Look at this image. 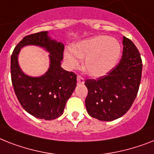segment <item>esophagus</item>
Instances as JSON below:
<instances>
[{"instance_id": "1", "label": "esophagus", "mask_w": 154, "mask_h": 154, "mask_svg": "<svg viewBox=\"0 0 154 154\" xmlns=\"http://www.w3.org/2000/svg\"><path fill=\"white\" fill-rule=\"evenodd\" d=\"M77 82L79 84H84L85 83V80L82 77H81V75H78L77 77Z\"/></svg>"}]
</instances>
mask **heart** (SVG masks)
<instances>
[{"label":"heart","instance_id":"obj_1","mask_svg":"<svg viewBox=\"0 0 154 154\" xmlns=\"http://www.w3.org/2000/svg\"><path fill=\"white\" fill-rule=\"evenodd\" d=\"M65 51L64 58L69 67L76 68L84 59V69L92 77H102L116 66L121 54L118 41L107 35H97L77 42Z\"/></svg>","mask_w":154,"mask_h":154}]
</instances>
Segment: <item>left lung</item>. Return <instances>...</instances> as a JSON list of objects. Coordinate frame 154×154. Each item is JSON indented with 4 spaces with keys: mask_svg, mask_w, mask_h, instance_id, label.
Returning a JSON list of instances; mask_svg holds the SVG:
<instances>
[{
    "mask_svg": "<svg viewBox=\"0 0 154 154\" xmlns=\"http://www.w3.org/2000/svg\"><path fill=\"white\" fill-rule=\"evenodd\" d=\"M120 62L106 75L85 80V106L89 116L101 121L122 116L135 100L142 78V62L138 48L123 36Z\"/></svg>",
    "mask_w": 154,
    "mask_h": 154,
    "instance_id": "left-lung-1",
    "label": "left lung"
}]
</instances>
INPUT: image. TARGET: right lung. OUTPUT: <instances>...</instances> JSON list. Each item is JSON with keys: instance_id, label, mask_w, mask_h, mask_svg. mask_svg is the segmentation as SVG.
I'll return each mask as SVG.
<instances>
[{"instance_id": "right-lung-1", "label": "right lung", "mask_w": 154, "mask_h": 154, "mask_svg": "<svg viewBox=\"0 0 154 154\" xmlns=\"http://www.w3.org/2000/svg\"><path fill=\"white\" fill-rule=\"evenodd\" d=\"M47 32L25 36L11 56V78L19 102L23 109L36 118L52 120L63 113L65 106L77 85V75L61 67L64 45L52 40ZM35 45L50 52V68L44 75L32 78L24 75L18 64L22 47Z\"/></svg>"}]
</instances>
